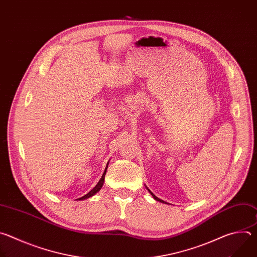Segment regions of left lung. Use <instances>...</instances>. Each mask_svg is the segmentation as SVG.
<instances>
[{"mask_svg":"<svg viewBox=\"0 0 257 257\" xmlns=\"http://www.w3.org/2000/svg\"><path fill=\"white\" fill-rule=\"evenodd\" d=\"M145 187H146V186H145ZM146 189H148V190H149V192H150V193L152 194V196H153V197H154V198H155L156 200H158V201H160V202H162V203H167L166 201H164V200H162V199L158 198V197H157V196H156V195H155V194H154V193H153V192H152V191H151V190H150V189H149L148 187H146Z\"/></svg>","mask_w":257,"mask_h":257,"instance_id":"1","label":"left lung"}]
</instances>
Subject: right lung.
<instances>
[{"mask_svg":"<svg viewBox=\"0 0 257 257\" xmlns=\"http://www.w3.org/2000/svg\"><path fill=\"white\" fill-rule=\"evenodd\" d=\"M106 169H107V165H106V167H105V170H104V172H103V174H102V176H101V178H100V180L98 181V183L97 184L87 193V194H85L84 196H82V197H80V198H78V200H83V199H86V198H89V197H91V196H93L95 193H97L100 189H101V187H102V185H103V182H104V176H105V173H106Z\"/></svg>","mask_w":257,"mask_h":257,"instance_id":"add662e5","label":"right lung"}]
</instances>
